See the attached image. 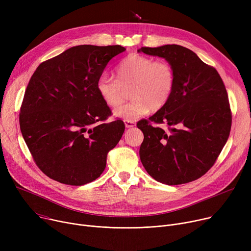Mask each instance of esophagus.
I'll return each instance as SVG.
<instances>
[{
  "label": "esophagus",
  "mask_w": 251,
  "mask_h": 251,
  "mask_svg": "<svg viewBox=\"0 0 251 251\" xmlns=\"http://www.w3.org/2000/svg\"><path fill=\"white\" fill-rule=\"evenodd\" d=\"M125 127L126 128H133L134 126H136V123L134 121H129V120H125Z\"/></svg>",
  "instance_id": "1"
}]
</instances>
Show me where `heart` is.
I'll list each match as a JSON object with an SVG mask.
<instances>
[{"mask_svg": "<svg viewBox=\"0 0 251 251\" xmlns=\"http://www.w3.org/2000/svg\"><path fill=\"white\" fill-rule=\"evenodd\" d=\"M116 78L102 75L97 80V92L102 101L111 108L118 107L130 90L127 104L114 111L115 116L133 121L144 114L162 109L170 100L175 88V72L166 61L130 54L116 69Z\"/></svg>", "mask_w": 251, "mask_h": 251, "instance_id": "heart-1", "label": "heart"}]
</instances>
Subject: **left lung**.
I'll list each match as a JSON object with an SVG mask.
<instances>
[{"instance_id":"1","label":"left lung","mask_w":251,"mask_h":251,"mask_svg":"<svg viewBox=\"0 0 251 251\" xmlns=\"http://www.w3.org/2000/svg\"><path fill=\"white\" fill-rule=\"evenodd\" d=\"M164 58L174 69L168 103L137 123L144 140L141 162L156 181L184 184L206 173L229 137L232 115L224 83L215 68L179 45L142 47L138 52ZM165 124L164 130L151 122Z\"/></svg>"}]
</instances>
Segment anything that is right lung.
Masks as SVG:
<instances>
[{"instance_id": "obj_1", "label": "right lung", "mask_w": 251, "mask_h": 251, "mask_svg": "<svg viewBox=\"0 0 251 251\" xmlns=\"http://www.w3.org/2000/svg\"><path fill=\"white\" fill-rule=\"evenodd\" d=\"M125 50L80 45L41 63L31 77L20 128L35 163L51 179L81 186L103 173L125 124L107 121L112 112L96 84L108 62Z\"/></svg>"}]
</instances>
